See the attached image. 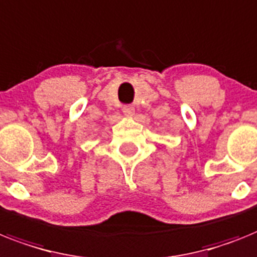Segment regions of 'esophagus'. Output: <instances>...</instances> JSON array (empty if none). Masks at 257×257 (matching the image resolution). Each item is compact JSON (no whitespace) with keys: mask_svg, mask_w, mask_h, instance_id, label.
Here are the masks:
<instances>
[{"mask_svg":"<svg viewBox=\"0 0 257 257\" xmlns=\"http://www.w3.org/2000/svg\"><path fill=\"white\" fill-rule=\"evenodd\" d=\"M123 114L126 116H133L135 114V109L133 106H124L123 107Z\"/></svg>","mask_w":257,"mask_h":257,"instance_id":"1","label":"esophagus"}]
</instances>
